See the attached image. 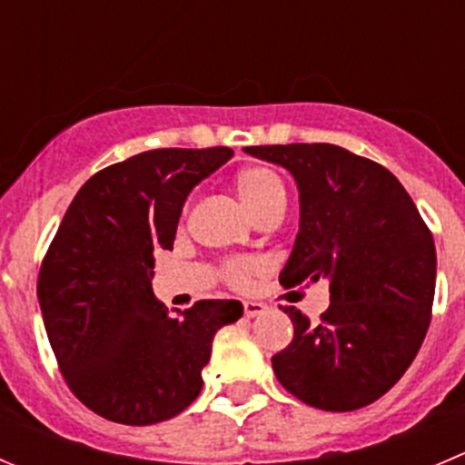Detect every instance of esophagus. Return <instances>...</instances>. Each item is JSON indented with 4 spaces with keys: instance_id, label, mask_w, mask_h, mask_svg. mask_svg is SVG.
<instances>
[{
    "instance_id": "34e87169",
    "label": "esophagus",
    "mask_w": 465,
    "mask_h": 465,
    "mask_svg": "<svg viewBox=\"0 0 465 465\" xmlns=\"http://www.w3.org/2000/svg\"><path fill=\"white\" fill-rule=\"evenodd\" d=\"M264 311H267V308H264V303H260V302H244V315L246 317H258V315H262Z\"/></svg>"
}]
</instances>
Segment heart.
Segmentation results:
<instances>
[{"label":"heart","mask_w":465,"mask_h":465,"mask_svg":"<svg viewBox=\"0 0 465 465\" xmlns=\"http://www.w3.org/2000/svg\"><path fill=\"white\" fill-rule=\"evenodd\" d=\"M235 192L244 210L249 212L251 219L267 214L273 210H285L287 205V189L285 183L276 171L267 169V166H249V169L240 171L235 178ZM262 269L260 260H230L223 264V276L230 285H246L253 273Z\"/></svg>","instance_id":"1"}]
</instances>
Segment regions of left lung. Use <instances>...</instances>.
<instances>
[{
  "label": "left lung",
  "mask_w": 465,
  "mask_h": 465,
  "mask_svg": "<svg viewBox=\"0 0 465 465\" xmlns=\"http://www.w3.org/2000/svg\"><path fill=\"white\" fill-rule=\"evenodd\" d=\"M299 187L302 221L285 287L329 281L312 324L285 308L294 338L272 358L276 379L322 411H356L386 395L427 335L436 287L434 237L400 180L331 143L251 145Z\"/></svg>",
  "instance_id": "8db88e82"
}]
</instances>
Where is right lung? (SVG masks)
<instances>
[{
  "instance_id": "obj_1",
  "label": "right lung",
  "mask_w": 465,
  "mask_h": 465,
  "mask_svg": "<svg viewBox=\"0 0 465 465\" xmlns=\"http://www.w3.org/2000/svg\"><path fill=\"white\" fill-rule=\"evenodd\" d=\"M230 148H159L97 171L70 203L38 273V303L65 383L112 422L183 413L203 388L212 340L240 302H198L171 317L153 294V253L173 249L189 192Z\"/></svg>"
}]
</instances>
